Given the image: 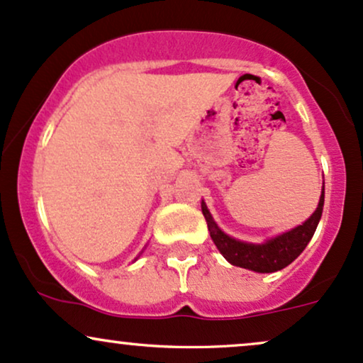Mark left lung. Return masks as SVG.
Returning <instances> with one entry per match:
<instances>
[{
	"instance_id": "obj_1",
	"label": "left lung",
	"mask_w": 363,
	"mask_h": 363,
	"mask_svg": "<svg viewBox=\"0 0 363 363\" xmlns=\"http://www.w3.org/2000/svg\"><path fill=\"white\" fill-rule=\"evenodd\" d=\"M323 206H325V185H323V194L319 199L318 208L314 214L309 217L302 225H297L292 231L280 234L274 240L267 241L265 245H251V242H242L228 236L217 228L212 219L207 206L202 202V212L207 220L208 233H211L212 241L220 251V255L228 259L231 265L248 268V270L259 272V274H272V272L282 270L296 259L304 251L311 238L314 236L319 219L323 214Z\"/></svg>"
}]
</instances>
